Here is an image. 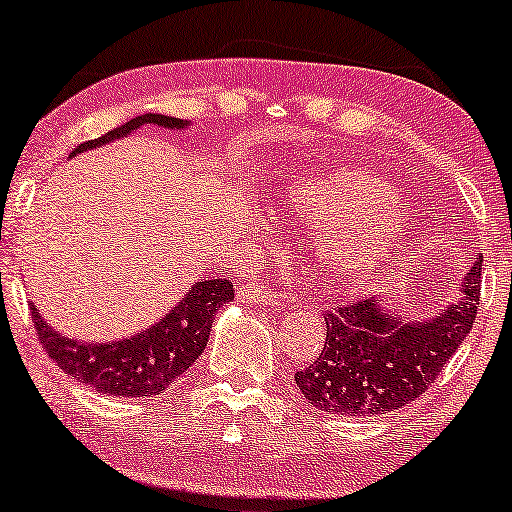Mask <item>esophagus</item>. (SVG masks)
I'll return each mask as SVG.
<instances>
[{"instance_id": "34e87169", "label": "esophagus", "mask_w": 512, "mask_h": 512, "mask_svg": "<svg viewBox=\"0 0 512 512\" xmlns=\"http://www.w3.org/2000/svg\"><path fill=\"white\" fill-rule=\"evenodd\" d=\"M238 296L243 301H248L257 308H276L281 303V293L272 289V286H257V284H245L243 289L238 291Z\"/></svg>"}]
</instances>
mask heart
Segmentation results:
<instances>
[{
    "label": "heart",
    "mask_w": 512,
    "mask_h": 512,
    "mask_svg": "<svg viewBox=\"0 0 512 512\" xmlns=\"http://www.w3.org/2000/svg\"><path fill=\"white\" fill-rule=\"evenodd\" d=\"M286 204L315 226L317 260L339 279L378 272L409 231V211L378 175L330 166L286 187Z\"/></svg>",
    "instance_id": "b5f03b06"
}]
</instances>
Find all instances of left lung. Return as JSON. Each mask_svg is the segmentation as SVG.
<instances>
[{"mask_svg": "<svg viewBox=\"0 0 512 512\" xmlns=\"http://www.w3.org/2000/svg\"><path fill=\"white\" fill-rule=\"evenodd\" d=\"M460 289V301L424 320L387 313L373 296L327 310L325 346L296 373L305 402L330 414L370 416L424 395L472 330L481 296V255Z\"/></svg>", "mask_w": 512, "mask_h": 512, "instance_id": "obj_1", "label": "left lung"}]
</instances>
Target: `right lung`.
<instances>
[{
	"instance_id": "1",
	"label": "right lung",
	"mask_w": 512,
	"mask_h": 512,
	"mask_svg": "<svg viewBox=\"0 0 512 512\" xmlns=\"http://www.w3.org/2000/svg\"><path fill=\"white\" fill-rule=\"evenodd\" d=\"M142 125H158L166 129H180L187 122L180 117L146 113L110 129L103 137L79 144L72 151L93 149L127 137ZM231 279H204L192 286L190 293L175 305L170 313L151 325L149 330L137 332L134 337L120 342H76V339L57 334L31 303V315L40 344L52 361L74 380L93 387L96 392L113 397H154L178 383L185 370L207 349L211 320L223 303L233 301Z\"/></svg>"
}]
</instances>
